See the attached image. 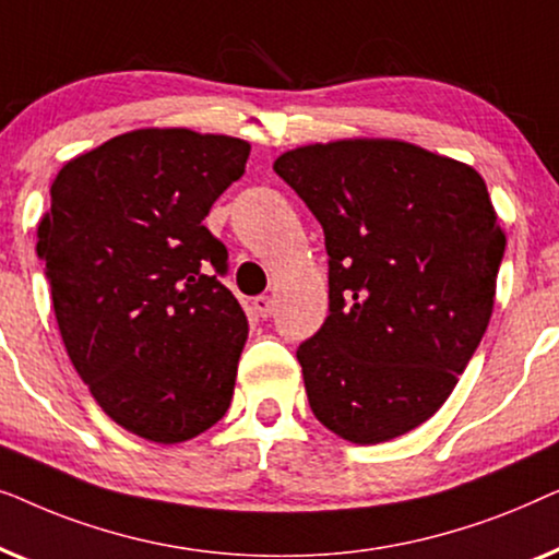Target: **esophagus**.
Instances as JSON below:
<instances>
[{"mask_svg": "<svg viewBox=\"0 0 559 559\" xmlns=\"http://www.w3.org/2000/svg\"><path fill=\"white\" fill-rule=\"evenodd\" d=\"M251 308L259 318H270L272 316V297L270 295H259L254 297V302H251Z\"/></svg>", "mask_w": 559, "mask_h": 559, "instance_id": "obj_1", "label": "esophagus"}]
</instances>
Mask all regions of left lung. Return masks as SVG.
I'll return each mask as SVG.
<instances>
[{"mask_svg": "<svg viewBox=\"0 0 559 559\" xmlns=\"http://www.w3.org/2000/svg\"><path fill=\"white\" fill-rule=\"evenodd\" d=\"M274 173L320 221L331 316L297 348L312 415L377 445L438 412L484 338L507 236L471 165L402 140L305 144Z\"/></svg>", "mask_w": 559, "mask_h": 559, "instance_id": "left-lung-1", "label": "left lung"}]
</instances>
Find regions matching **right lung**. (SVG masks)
Returning <instances> with one entry per match:
<instances>
[{
	"label": "right lung",
	"instance_id": "1",
	"mask_svg": "<svg viewBox=\"0 0 559 559\" xmlns=\"http://www.w3.org/2000/svg\"><path fill=\"white\" fill-rule=\"evenodd\" d=\"M249 150L134 129L68 159L50 186L37 257L66 350L98 407L144 440L186 442L231 404L249 323L216 277L228 251L203 218Z\"/></svg>",
	"mask_w": 559,
	"mask_h": 559
}]
</instances>
